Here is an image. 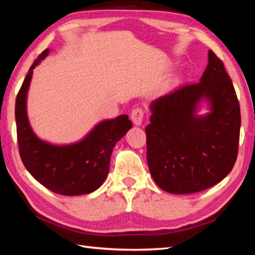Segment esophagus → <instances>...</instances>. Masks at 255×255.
Segmentation results:
<instances>
[{
	"instance_id": "esophagus-1",
	"label": "esophagus",
	"mask_w": 255,
	"mask_h": 255,
	"mask_svg": "<svg viewBox=\"0 0 255 255\" xmlns=\"http://www.w3.org/2000/svg\"><path fill=\"white\" fill-rule=\"evenodd\" d=\"M143 116H144V112L142 108L136 107L131 111V119L136 126H140V125H141Z\"/></svg>"
}]
</instances>
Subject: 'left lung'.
<instances>
[{
	"label": "left lung",
	"instance_id": "left-lung-1",
	"mask_svg": "<svg viewBox=\"0 0 255 255\" xmlns=\"http://www.w3.org/2000/svg\"><path fill=\"white\" fill-rule=\"evenodd\" d=\"M202 99L211 103V113L197 117ZM150 110L144 128L147 161L160 188L171 194L197 193L231 172L239 148L240 105L223 61L213 51L198 83L159 97Z\"/></svg>",
	"mask_w": 255,
	"mask_h": 255
}]
</instances>
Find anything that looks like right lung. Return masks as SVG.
Here are the masks:
<instances>
[{"mask_svg":"<svg viewBox=\"0 0 255 255\" xmlns=\"http://www.w3.org/2000/svg\"><path fill=\"white\" fill-rule=\"evenodd\" d=\"M46 49L31 64L15 103V119L20 159L36 181L51 192L75 196L94 192L110 171L113 148L132 127L127 115L100 123L80 142L53 145L32 132L26 113L27 92L32 69L48 56Z\"/></svg>","mask_w":255,"mask_h":255,"instance_id":"1","label":"right lung"}]
</instances>
